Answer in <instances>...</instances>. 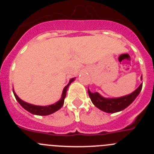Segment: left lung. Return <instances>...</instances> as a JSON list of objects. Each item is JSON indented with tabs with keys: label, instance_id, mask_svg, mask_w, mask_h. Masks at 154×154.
Here are the masks:
<instances>
[{
	"label": "left lung",
	"instance_id": "left-lung-1",
	"mask_svg": "<svg viewBox=\"0 0 154 154\" xmlns=\"http://www.w3.org/2000/svg\"><path fill=\"white\" fill-rule=\"evenodd\" d=\"M143 78L141 77V80ZM142 86L143 83H141L134 92L129 94L127 96L119 98H104L101 95H99L98 92H91L89 89H88V93L91 99V101L95 105V106L103 112L114 113V112L122 111L129 106L138 96L142 89Z\"/></svg>",
	"mask_w": 154,
	"mask_h": 154
}]
</instances>
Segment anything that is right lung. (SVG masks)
<instances>
[{
	"label": "right lung",
	"mask_w": 154,
	"mask_h": 154,
	"mask_svg": "<svg viewBox=\"0 0 154 154\" xmlns=\"http://www.w3.org/2000/svg\"><path fill=\"white\" fill-rule=\"evenodd\" d=\"M75 80V78L71 79L70 81H69V84H68L64 88L63 92H62V97H61V99L59 101H58L57 103H54L52 105H50V106H35V105L30 104V103H26V102H24L23 100H21L18 96L16 95L15 92L14 91L13 92L14 95L15 96L17 101L20 103L21 106L26 109L27 111H28L29 112L32 114H35V115H38V116H47L50 115V114L53 113V112H56L58 109H60L62 108V106L64 104V100H65V98L66 96V92L68 90V88H69V85H70L72 82Z\"/></svg>",
	"instance_id": "1"
}]
</instances>
